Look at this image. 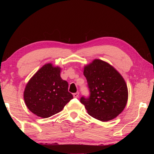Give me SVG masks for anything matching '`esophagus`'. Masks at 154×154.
<instances>
[{"mask_svg": "<svg viewBox=\"0 0 154 154\" xmlns=\"http://www.w3.org/2000/svg\"><path fill=\"white\" fill-rule=\"evenodd\" d=\"M73 97H75V98L79 97V92H77V93H73Z\"/></svg>", "mask_w": 154, "mask_h": 154, "instance_id": "34e87169", "label": "esophagus"}]
</instances>
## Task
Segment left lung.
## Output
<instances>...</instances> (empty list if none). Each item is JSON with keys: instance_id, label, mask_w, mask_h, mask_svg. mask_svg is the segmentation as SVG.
Instances as JSON below:
<instances>
[{"instance_id": "obj_1", "label": "left lung", "mask_w": 154, "mask_h": 154, "mask_svg": "<svg viewBox=\"0 0 154 154\" xmlns=\"http://www.w3.org/2000/svg\"><path fill=\"white\" fill-rule=\"evenodd\" d=\"M90 96L80 101L88 114L99 120L114 119L125 108L128 93L125 81L109 63L94 60L84 67Z\"/></svg>"}]
</instances>
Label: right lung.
Returning <instances> with one entry per match:
<instances>
[{
  "instance_id": "obj_1",
  "label": "right lung",
  "mask_w": 154,
  "mask_h": 154,
  "mask_svg": "<svg viewBox=\"0 0 154 154\" xmlns=\"http://www.w3.org/2000/svg\"><path fill=\"white\" fill-rule=\"evenodd\" d=\"M60 72V67L45 64L26 84L24 102L28 109L38 116L45 119L60 112L73 99L68 91V83L61 79Z\"/></svg>"
}]
</instances>
